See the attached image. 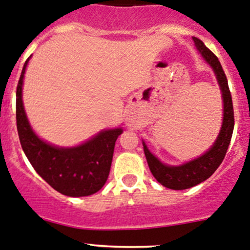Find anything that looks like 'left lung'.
Instances as JSON below:
<instances>
[{"mask_svg":"<svg viewBox=\"0 0 250 250\" xmlns=\"http://www.w3.org/2000/svg\"><path fill=\"white\" fill-rule=\"evenodd\" d=\"M192 41L195 42V45L199 49L203 59L212 66L213 71L217 76V81L219 83L224 102L223 125H221L219 135H218L217 141L213 144L212 148L208 149V151H206L200 158L189 161L187 164H183L181 166H167V165H164L158 158H155L149 151L146 143L143 142L144 154H146L148 166L153 176L164 187L173 190L189 189V188L195 187V185L208 179L214 173L215 169L220 166L224 158H225L229 144H230L231 137H232L233 126H235L231 92L230 89H229L228 79H226L219 60L209 49L206 47L205 43L201 40L192 37Z\"/></svg>","mask_w":250,"mask_h":250,"instance_id":"1","label":"left lung"}]
</instances>
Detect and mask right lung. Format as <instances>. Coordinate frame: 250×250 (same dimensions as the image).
<instances>
[{
  "label": "right lung",
  "instance_id": "add662e5",
  "mask_svg": "<svg viewBox=\"0 0 250 250\" xmlns=\"http://www.w3.org/2000/svg\"><path fill=\"white\" fill-rule=\"evenodd\" d=\"M29 60L17 86V128L22 150L36 172L56 191L72 197L95 194L107 182L115 141L123 130L101 131L73 148H59L41 140L31 128L22 104V81Z\"/></svg>",
  "mask_w": 250,
  "mask_h": 250
}]
</instances>
